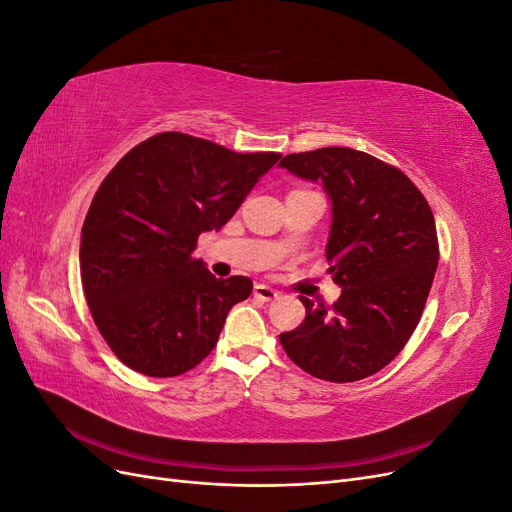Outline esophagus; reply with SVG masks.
Segmentation results:
<instances>
[{"instance_id":"esophagus-1","label":"esophagus","mask_w":512,"mask_h":512,"mask_svg":"<svg viewBox=\"0 0 512 512\" xmlns=\"http://www.w3.org/2000/svg\"><path fill=\"white\" fill-rule=\"evenodd\" d=\"M254 297L260 299V301L269 303V301H275V299H277V290H273V288L267 286V284H256V286H254Z\"/></svg>"}]
</instances>
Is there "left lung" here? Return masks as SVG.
Here are the masks:
<instances>
[{"label":"left lung","instance_id":"1","mask_svg":"<svg viewBox=\"0 0 512 512\" xmlns=\"http://www.w3.org/2000/svg\"><path fill=\"white\" fill-rule=\"evenodd\" d=\"M280 166L329 194L327 260L342 286L331 307L301 297L307 316L280 342L314 378L374 376L406 346L425 309L440 258L433 213L399 168L365 151L322 147L290 153Z\"/></svg>","mask_w":512,"mask_h":512}]
</instances>
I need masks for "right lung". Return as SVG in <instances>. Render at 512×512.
Segmentation results:
<instances>
[{"instance_id": "right-lung-1", "label": "right lung", "mask_w": 512, "mask_h": 512, "mask_svg": "<svg viewBox=\"0 0 512 512\" xmlns=\"http://www.w3.org/2000/svg\"><path fill=\"white\" fill-rule=\"evenodd\" d=\"M280 158L160 132L106 175L87 211L79 260L91 316L123 365L173 378L218 344L230 307L254 284L211 275L192 256L196 241L220 230Z\"/></svg>"}]
</instances>
